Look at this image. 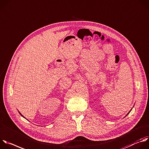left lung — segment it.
Segmentation results:
<instances>
[{"label": "left lung", "mask_w": 149, "mask_h": 149, "mask_svg": "<svg viewBox=\"0 0 149 149\" xmlns=\"http://www.w3.org/2000/svg\"><path fill=\"white\" fill-rule=\"evenodd\" d=\"M130 111H131V110H130ZM129 113H130V112H129ZM129 113H128V114H129Z\"/></svg>", "instance_id": "obj_1"}]
</instances>
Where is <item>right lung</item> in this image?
I'll return each mask as SVG.
<instances>
[{"label": "right lung", "instance_id": "obj_1", "mask_svg": "<svg viewBox=\"0 0 149 149\" xmlns=\"http://www.w3.org/2000/svg\"><path fill=\"white\" fill-rule=\"evenodd\" d=\"M19 113H20V112H19ZM20 115H21V116H22V114H21V113H20Z\"/></svg>", "mask_w": 149, "mask_h": 149}]
</instances>
